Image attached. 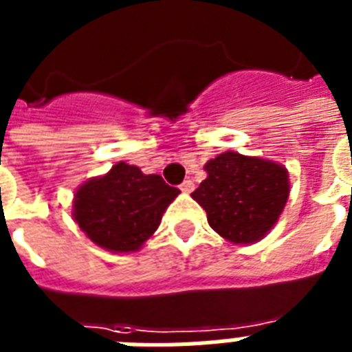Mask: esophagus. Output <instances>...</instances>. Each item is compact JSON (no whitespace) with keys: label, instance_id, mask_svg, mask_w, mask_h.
Returning <instances> with one entry per match:
<instances>
[{"label":"esophagus","instance_id":"34e87169","mask_svg":"<svg viewBox=\"0 0 352 352\" xmlns=\"http://www.w3.org/2000/svg\"><path fill=\"white\" fill-rule=\"evenodd\" d=\"M193 188H195V184H193V181L192 179H186V181L182 182L181 184V190L184 193H190V192H193Z\"/></svg>","mask_w":352,"mask_h":352}]
</instances>
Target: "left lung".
Wrapping results in <instances>:
<instances>
[{
    "instance_id": "left-lung-1",
    "label": "left lung",
    "mask_w": 352,
    "mask_h": 352,
    "mask_svg": "<svg viewBox=\"0 0 352 352\" xmlns=\"http://www.w3.org/2000/svg\"><path fill=\"white\" fill-rule=\"evenodd\" d=\"M204 179L192 197L210 226L232 243H254L267 234L289 199V173L272 160L234 151L206 162Z\"/></svg>"
}]
</instances>
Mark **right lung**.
Returning <instances> with one entry per match:
<instances>
[{"label": "right lung", "mask_w": 352, "mask_h": 352, "mask_svg": "<svg viewBox=\"0 0 352 352\" xmlns=\"http://www.w3.org/2000/svg\"><path fill=\"white\" fill-rule=\"evenodd\" d=\"M181 193L160 175H144L118 162L74 195V221L93 243L113 252H135L151 237L168 204Z\"/></svg>", "instance_id": "1"}]
</instances>
